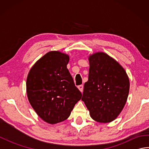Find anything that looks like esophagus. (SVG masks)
<instances>
[{"instance_id":"34e87169","label":"esophagus","mask_w":149,"mask_h":149,"mask_svg":"<svg viewBox=\"0 0 149 149\" xmlns=\"http://www.w3.org/2000/svg\"><path fill=\"white\" fill-rule=\"evenodd\" d=\"M78 88H79V90L81 92H83V88H84V86L83 84H81V85H79V86H78Z\"/></svg>"}]
</instances>
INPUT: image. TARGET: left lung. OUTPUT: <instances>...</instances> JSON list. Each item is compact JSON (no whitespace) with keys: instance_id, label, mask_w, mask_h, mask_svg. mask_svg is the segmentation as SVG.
Wrapping results in <instances>:
<instances>
[{"instance_id":"left-lung-1","label":"left lung","mask_w":149,"mask_h":149,"mask_svg":"<svg viewBox=\"0 0 149 149\" xmlns=\"http://www.w3.org/2000/svg\"><path fill=\"white\" fill-rule=\"evenodd\" d=\"M88 81L84 83L82 100L97 122L115 120L124 107L129 95V80L121 65L104 52L89 58Z\"/></svg>"}]
</instances>
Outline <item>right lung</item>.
<instances>
[{
  "label": "right lung",
  "mask_w": 149,
  "mask_h": 149,
  "mask_svg": "<svg viewBox=\"0 0 149 149\" xmlns=\"http://www.w3.org/2000/svg\"><path fill=\"white\" fill-rule=\"evenodd\" d=\"M68 61V55L49 52L34 64L27 78L31 105L41 118L51 124L67 119L82 97L66 68Z\"/></svg>",
  "instance_id": "obj_1"
}]
</instances>
